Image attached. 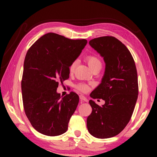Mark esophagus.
Segmentation results:
<instances>
[{
  "label": "esophagus",
  "mask_w": 157,
  "mask_h": 157,
  "mask_svg": "<svg viewBox=\"0 0 157 157\" xmlns=\"http://www.w3.org/2000/svg\"><path fill=\"white\" fill-rule=\"evenodd\" d=\"M79 99L81 100V101H84V102H87V98L84 96L83 95H79Z\"/></svg>",
  "instance_id": "34e87169"
}]
</instances>
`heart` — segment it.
<instances>
[{
	"mask_svg": "<svg viewBox=\"0 0 157 157\" xmlns=\"http://www.w3.org/2000/svg\"><path fill=\"white\" fill-rule=\"evenodd\" d=\"M86 62L88 63V65L90 67V68H91L92 67H94V66L97 64H100V60L98 59V58H97L95 56H94V55H90V56L87 57ZM76 63H77L76 61H74V62L71 64L70 67H69V71H70L71 73L73 72V71L75 70ZM78 88L79 90H80L81 91H86L87 89H88V87H87L86 85L82 84H79L78 86Z\"/></svg>",
	"mask_w": 157,
	"mask_h": 157,
	"instance_id": "obj_1",
	"label": "heart"
}]
</instances>
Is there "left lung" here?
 I'll return each instance as SVG.
<instances>
[{
	"mask_svg": "<svg viewBox=\"0 0 157 157\" xmlns=\"http://www.w3.org/2000/svg\"><path fill=\"white\" fill-rule=\"evenodd\" d=\"M89 45L105 63L100 84L90 96L105 103L100 107L89 100L92 112L87 118V129L93 136L108 139L121 133L130 121L139 94L137 71L129 50L115 37H98Z\"/></svg>",
	"mask_w": 157,
	"mask_h": 157,
	"instance_id": "8db88e82",
	"label": "left lung"
}]
</instances>
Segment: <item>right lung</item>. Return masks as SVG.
<instances>
[{"label": "right lung", "instance_id": "1", "mask_svg": "<svg viewBox=\"0 0 157 157\" xmlns=\"http://www.w3.org/2000/svg\"><path fill=\"white\" fill-rule=\"evenodd\" d=\"M86 44V39L73 40L50 33L28 50L21 81L23 107L32 125L42 134L55 136L67 131L79 96L71 92L62 97L57 89L69 78V67Z\"/></svg>", "mask_w": 157, "mask_h": 157}]
</instances>
